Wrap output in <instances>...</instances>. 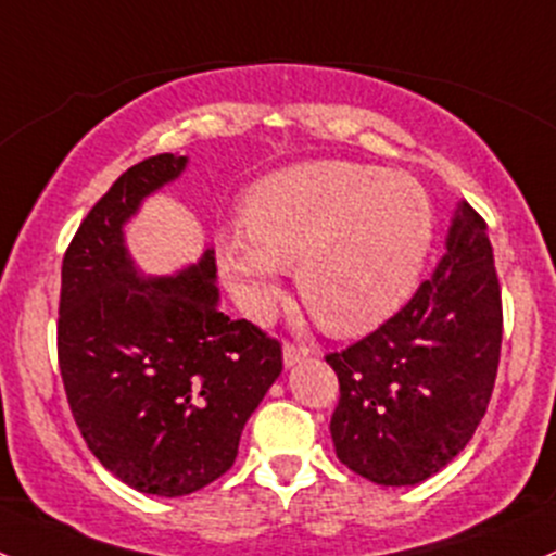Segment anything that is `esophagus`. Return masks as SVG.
I'll return each instance as SVG.
<instances>
[{"label": "esophagus", "mask_w": 556, "mask_h": 556, "mask_svg": "<svg viewBox=\"0 0 556 556\" xmlns=\"http://www.w3.org/2000/svg\"><path fill=\"white\" fill-rule=\"evenodd\" d=\"M307 356H311V348L294 345V342H286V345H283V364L286 366H294V364L305 362Z\"/></svg>", "instance_id": "esophagus-1"}]
</instances>
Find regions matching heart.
<instances>
[{"label": "heart", "mask_w": 556, "mask_h": 556, "mask_svg": "<svg viewBox=\"0 0 556 556\" xmlns=\"http://www.w3.org/2000/svg\"><path fill=\"white\" fill-rule=\"evenodd\" d=\"M245 227L216 236L222 276L251 316L300 265L307 311L334 334H364L409 300L433 240L426 190L404 174L348 160L289 165L251 187Z\"/></svg>", "instance_id": "obj_1"}]
</instances>
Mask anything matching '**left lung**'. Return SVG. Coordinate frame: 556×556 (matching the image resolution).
<instances>
[{
	"mask_svg": "<svg viewBox=\"0 0 556 556\" xmlns=\"http://www.w3.org/2000/svg\"><path fill=\"white\" fill-rule=\"evenodd\" d=\"M501 340L488 222L463 200L433 276L386 324L326 356L340 380L337 457L386 488L442 471L488 412Z\"/></svg>",
	"mask_w": 556,
	"mask_h": 556,
	"instance_id": "obj_1",
	"label": "left lung"
}]
</instances>
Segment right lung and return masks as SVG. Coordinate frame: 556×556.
<instances>
[{"label":"right lung","mask_w":556,"mask_h":556,"mask_svg":"<svg viewBox=\"0 0 556 556\" xmlns=\"http://www.w3.org/2000/svg\"><path fill=\"white\" fill-rule=\"evenodd\" d=\"M154 154L125 170L74 232L61 267L59 366L74 422L128 488L179 497L236 463L251 412L283 369L276 337L216 307V260L141 278L123 225L185 170Z\"/></svg>","instance_id":"1"}]
</instances>
